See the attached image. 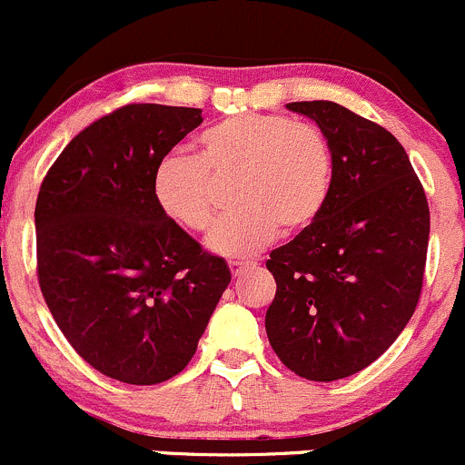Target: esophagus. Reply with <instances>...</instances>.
<instances>
[{
    "label": "esophagus",
    "mask_w": 465,
    "mask_h": 465,
    "mask_svg": "<svg viewBox=\"0 0 465 465\" xmlns=\"http://www.w3.org/2000/svg\"><path fill=\"white\" fill-rule=\"evenodd\" d=\"M248 266V262H228V268H231V272H232V277H237V275H242V271L243 268Z\"/></svg>",
    "instance_id": "esophagus-1"
}]
</instances>
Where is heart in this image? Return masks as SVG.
<instances>
[{"label":"heart","instance_id":"b5f03b06","mask_svg":"<svg viewBox=\"0 0 465 465\" xmlns=\"http://www.w3.org/2000/svg\"><path fill=\"white\" fill-rule=\"evenodd\" d=\"M199 147V156H163L152 174V194L170 222L203 232L214 217L213 176L239 172L232 190L239 208L219 219L208 237L217 255H255L280 228L302 231L327 205L331 145L311 123L280 114H237L205 129Z\"/></svg>","mask_w":465,"mask_h":465}]
</instances>
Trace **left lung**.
<instances>
[{
    "label": "left lung",
    "instance_id": "1",
    "mask_svg": "<svg viewBox=\"0 0 465 465\" xmlns=\"http://www.w3.org/2000/svg\"><path fill=\"white\" fill-rule=\"evenodd\" d=\"M331 145V193L320 217L271 252L268 342L306 381L365 370L410 322L430 239L425 190L399 141L331 100L286 104Z\"/></svg>",
    "mask_w": 465,
    "mask_h": 465
}]
</instances>
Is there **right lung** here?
Here are the masks:
<instances>
[{"label":"right lung","mask_w":465,"mask_h":465,"mask_svg":"<svg viewBox=\"0 0 465 465\" xmlns=\"http://www.w3.org/2000/svg\"><path fill=\"white\" fill-rule=\"evenodd\" d=\"M201 109L134 103L62 150L35 203L37 282L55 324L100 374L156 385L185 370L231 284L222 257L165 217L154 167Z\"/></svg>","instance_id":"1"}]
</instances>
